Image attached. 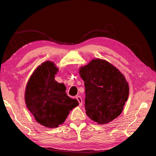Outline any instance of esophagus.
<instances>
[{
	"instance_id": "obj_1",
	"label": "esophagus",
	"mask_w": 156,
	"mask_h": 156,
	"mask_svg": "<svg viewBox=\"0 0 156 156\" xmlns=\"http://www.w3.org/2000/svg\"><path fill=\"white\" fill-rule=\"evenodd\" d=\"M77 100L79 101V106H81L82 105V103H83V100H82V98L81 96H77L76 97Z\"/></svg>"
}]
</instances>
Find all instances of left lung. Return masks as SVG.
Listing matches in <instances>:
<instances>
[{"label":"left lung","instance_id":"left-lung-1","mask_svg":"<svg viewBox=\"0 0 156 156\" xmlns=\"http://www.w3.org/2000/svg\"><path fill=\"white\" fill-rule=\"evenodd\" d=\"M85 87V110L91 120L105 124L119 116L129 95L124 75L101 59H94L79 70Z\"/></svg>","mask_w":156,"mask_h":156}]
</instances>
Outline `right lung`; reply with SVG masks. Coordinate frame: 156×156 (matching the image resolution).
Here are the masks:
<instances>
[{
    "label": "right lung",
    "instance_id": "right-lung-1",
    "mask_svg": "<svg viewBox=\"0 0 156 156\" xmlns=\"http://www.w3.org/2000/svg\"><path fill=\"white\" fill-rule=\"evenodd\" d=\"M58 68L47 61L37 67L27 83L25 100L36 120L47 127L62 124L78 101L68 96L63 83L55 81Z\"/></svg>",
    "mask_w": 156,
    "mask_h": 156
}]
</instances>
